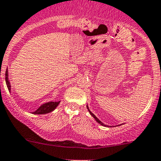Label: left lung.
<instances>
[{
  "mask_svg": "<svg viewBox=\"0 0 161 161\" xmlns=\"http://www.w3.org/2000/svg\"><path fill=\"white\" fill-rule=\"evenodd\" d=\"M86 107H87V109H88V111L89 112V113H90V115H91V116H92V117L94 118V119H95V120H96V122H97V123H99V124L102 125V126H107V127H109V126H107V125H106V124H103V123H102V122H101L100 120H99V119H98V118L96 117V116H95V115L93 114V113H92V112H91L90 110H89V106H88V104H87V106H86Z\"/></svg>",
  "mask_w": 161,
  "mask_h": 161,
  "instance_id": "left-lung-1",
  "label": "left lung"
}]
</instances>
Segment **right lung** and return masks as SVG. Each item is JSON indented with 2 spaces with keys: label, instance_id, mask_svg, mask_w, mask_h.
I'll list each match as a JSON object with an SVG mask.
<instances>
[{
  "label": "right lung",
  "instance_id": "add662e5",
  "mask_svg": "<svg viewBox=\"0 0 161 161\" xmlns=\"http://www.w3.org/2000/svg\"><path fill=\"white\" fill-rule=\"evenodd\" d=\"M5 81H6V85L8 86V89L9 90V92H11V83H10V81L8 79V70L7 69L6 70V74H5ZM60 103V101L58 102H52V101H50V102L45 103L43 104H42L38 109H36L35 112H32V114H46V113H51L53 110H55L56 109L57 106H58V104Z\"/></svg>",
  "mask_w": 161,
  "mask_h": 161
}]
</instances>
